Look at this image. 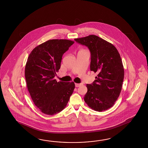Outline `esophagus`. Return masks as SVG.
<instances>
[{
  "mask_svg": "<svg viewBox=\"0 0 148 148\" xmlns=\"http://www.w3.org/2000/svg\"><path fill=\"white\" fill-rule=\"evenodd\" d=\"M82 85V84H77V83H75V86L76 87H78Z\"/></svg>",
  "mask_w": 148,
  "mask_h": 148,
  "instance_id": "34e87169",
  "label": "esophagus"
}]
</instances>
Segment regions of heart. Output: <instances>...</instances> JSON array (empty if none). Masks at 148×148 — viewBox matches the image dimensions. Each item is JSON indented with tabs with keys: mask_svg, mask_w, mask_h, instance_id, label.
<instances>
[{
	"mask_svg": "<svg viewBox=\"0 0 148 148\" xmlns=\"http://www.w3.org/2000/svg\"><path fill=\"white\" fill-rule=\"evenodd\" d=\"M83 50H83V49H82V50H79V51H83Z\"/></svg>",
	"mask_w": 148,
	"mask_h": 148,
	"instance_id": "b5f03b06",
	"label": "heart"
}]
</instances>
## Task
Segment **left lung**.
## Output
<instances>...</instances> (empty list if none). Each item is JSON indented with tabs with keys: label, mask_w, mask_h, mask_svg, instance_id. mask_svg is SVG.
Returning <instances> with one entry per match:
<instances>
[{
	"label": "left lung",
	"mask_w": 148,
	"mask_h": 148,
	"mask_svg": "<svg viewBox=\"0 0 148 148\" xmlns=\"http://www.w3.org/2000/svg\"><path fill=\"white\" fill-rule=\"evenodd\" d=\"M90 52V70L98 73L91 84H87L84 101L91 109L102 112L113 106L120 96L124 70L120 53L113 44L95 35L75 38Z\"/></svg>",
	"instance_id": "1"
}]
</instances>
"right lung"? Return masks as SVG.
<instances>
[{"label":"right lung","instance_id":"obj_1","mask_svg":"<svg viewBox=\"0 0 148 148\" xmlns=\"http://www.w3.org/2000/svg\"><path fill=\"white\" fill-rule=\"evenodd\" d=\"M74 41L50 40L32 51L25 66L27 87L35 105L43 113L53 115L66 107L75 88L73 82H57L63 54Z\"/></svg>","mask_w":148,"mask_h":148}]
</instances>
